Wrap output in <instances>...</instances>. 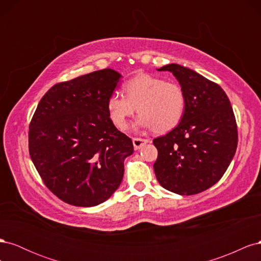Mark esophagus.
Listing matches in <instances>:
<instances>
[{
    "label": "esophagus",
    "instance_id": "obj_1",
    "mask_svg": "<svg viewBox=\"0 0 261 261\" xmlns=\"http://www.w3.org/2000/svg\"><path fill=\"white\" fill-rule=\"evenodd\" d=\"M149 143L148 139H143V138H133V145H134V148H135L136 150L143 148L146 144Z\"/></svg>",
    "mask_w": 261,
    "mask_h": 261
}]
</instances>
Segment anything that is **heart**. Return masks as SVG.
Instances as JSON below:
<instances>
[{
  "mask_svg": "<svg viewBox=\"0 0 261 261\" xmlns=\"http://www.w3.org/2000/svg\"><path fill=\"white\" fill-rule=\"evenodd\" d=\"M124 93H113L107 101L110 120L124 129L128 117L138 113V127L164 134L178 125L185 112V94L176 83L150 74H139L125 84Z\"/></svg>",
  "mask_w": 261,
  "mask_h": 261,
  "instance_id": "heart-1",
  "label": "heart"
}]
</instances>
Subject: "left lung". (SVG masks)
<instances>
[{
	"label": "left lung",
	"instance_id": "obj_1",
	"mask_svg": "<svg viewBox=\"0 0 261 261\" xmlns=\"http://www.w3.org/2000/svg\"><path fill=\"white\" fill-rule=\"evenodd\" d=\"M168 70L185 94V112L174 129L153 139L158 181L177 195H195L223 176L238 147V126L231 102L221 87L179 64Z\"/></svg>",
	"mask_w": 261,
	"mask_h": 261
}]
</instances>
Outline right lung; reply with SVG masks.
Returning a JSON list of instances; mask_svg holds the SVG:
<instances>
[{
  "instance_id": "right-lung-1",
  "label": "right lung",
  "mask_w": 261,
  "mask_h": 261,
  "mask_svg": "<svg viewBox=\"0 0 261 261\" xmlns=\"http://www.w3.org/2000/svg\"><path fill=\"white\" fill-rule=\"evenodd\" d=\"M122 75L105 68L54 85L29 126V153L44 184L60 199L93 207L111 197L124 176L132 139L110 120L107 101Z\"/></svg>"
}]
</instances>
